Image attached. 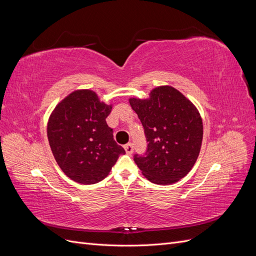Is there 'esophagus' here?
I'll return each mask as SVG.
<instances>
[{
  "mask_svg": "<svg viewBox=\"0 0 256 256\" xmlns=\"http://www.w3.org/2000/svg\"><path fill=\"white\" fill-rule=\"evenodd\" d=\"M124 148H125V150H126V152L128 154H131L134 152V144L132 143H128V144H126L125 146H124Z\"/></svg>",
  "mask_w": 256,
  "mask_h": 256,
  "instance_id": "1",
  "label": "esophagus"
}]
</instances>
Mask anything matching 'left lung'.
Here are the masks:
<instances>
[{"mask_svg":"<svg viewBox=\"0 0 256 256\" xmlns=\"http://www.w3.org/2000/svg\"><path fill=\"white\" fill-rule=\"evenodd\" d=\"M146 138L144 154L134 160L143 175L157 184H171L187 175L198 157L203 122L193 104L172 86H159L148 99L130 98Z\"/></svg>","mask_w":256,"mask_h":256,"instance_id":"left-lung-1","label":"left lung"}]
</instances>
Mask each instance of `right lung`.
I'll list each match as a JSON object with an SVG mask.
<instances>
[{"label": "right lung", "mask_w": 256, "mask_h": 256, "mask_svg": "<svg viewBox=\"0 0 256 256\" xmlns=\"http://www.w3.org/2000/svg\"><path fill=\"white\" fill-rule=\"evenodd\" d=\"M112 106L96 92L76 90L56 106L48 122V140L60 168L72 180L92 184L109 175L126 152L114 141L106 118Z\"/></svg>", "instance_id": "1"}]
</instances>
